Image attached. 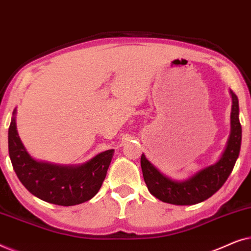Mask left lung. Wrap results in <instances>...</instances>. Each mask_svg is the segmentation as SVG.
<instances>
[{
    "mask_svg": "<svg viewBox=\"0 0 251 251\" xmlns=\"http://www.w3.org/2000/svg\"><path fill=\"white\" fill-rule=\"evenodd\" d=\"M231 133L227 146L218 162L200 170L190 179L175 181L163 176L142 154L140 166L144 180L151 194L167 203L191 205L207 200L224 185L239 156L242 138L241 123L239 120V100L234 92L231 91Z\"/></svg>",
    "mask_w": 251,
    "mask_h": 251,
    "instance_id": "8db88e82",
    "label": "left lung"
}]
</instances>
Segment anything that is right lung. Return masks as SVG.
I'll use <instances>...</instances> for the list:
<instances>
[{"label":"right lung","mask_w":251,"mask_h":251,"mask_svg":"<svg viewBox=\"0 0 251 251\" xmlns=\"http://www.w3.org/2000/svg\"><path fill=\"white\" fill-rule=\"evenodd\" d=\"M8 143L12 167L24 186L41 200L65 207L83 203L98 193L114 152L105 151L77 167L39 162L20 142L15 116L9 126Z\"/></svg>","instance_id":"add662e5"}]
</instances>
